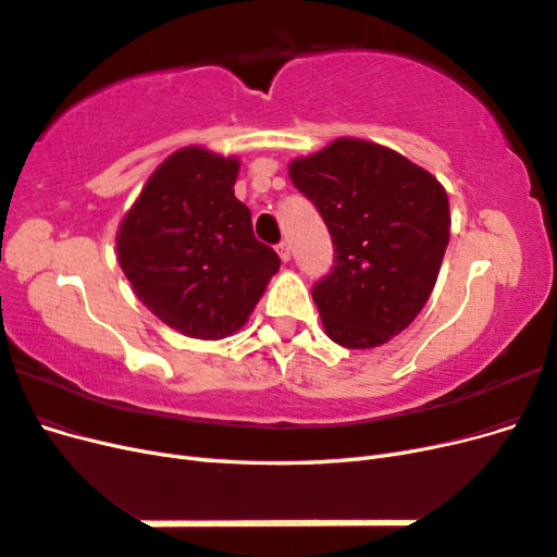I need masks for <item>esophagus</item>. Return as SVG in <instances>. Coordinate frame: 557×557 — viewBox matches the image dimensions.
Masks as SVG:
<instances>
[{"mask_svg":"<svg viewBox=\"0 0 557 557\" xmlns=\"http://www.w3.org/2000/svg\"><path fill=\"white\" fill-rule=\"evenodd\" d=\"M276 252H278V258H281L283 262H288V260H290V244H288V242H281V244L276 246Z\"/></svg>","mask_w":557,"mask_h":557,"instance_id":"34e87169","label":"esophagus"}]
</instances>
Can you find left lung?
Returning a JSON list of instances; mask_svg holds the SVG:
<instances>
[{"instance_id": "1", "label": "left lung", "mask_w": 557, "mask_h": 557, "mask_svg": "<svg viewBox=\"0 0 557 557\" xmlns=\"http://www.w3.org/2000/svg\"><path fill=\"white\" fill-rule=\"evenodd\" d=\"M295 188L330 230L334 267L313 285L332 342L374 348L425 307L450 239L448 195L395 150L336 139L290 162Z\"/></svg>"}]
</instances>
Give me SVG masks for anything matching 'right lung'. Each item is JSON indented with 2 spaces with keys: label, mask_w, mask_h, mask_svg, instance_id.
<instances>
[{
  "label": "right lung",
  "mask_w": 557,
  "mask_h": 557,
  "mask_svg": "<svg viewBox=\"0 0 557 557\" xmlns=\"http://www.w3.org/2000/svg\"><path fill=\"white\" fill-rule=\"evenodd\" d=\"M237 174V158L199 146L176 150L150 174L115 237L137 297L195 339L237 332L281 267L234 197Z\"/></svg>",
  "instance_id": "add662e5"
}]
</instances>
